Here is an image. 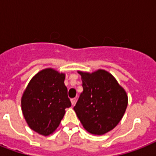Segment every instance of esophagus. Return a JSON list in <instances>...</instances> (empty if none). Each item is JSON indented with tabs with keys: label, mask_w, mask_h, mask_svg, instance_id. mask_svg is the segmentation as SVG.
<instances>
[{
	"label": "esophagus",
	"mask_w": 156,
	"mask_h": 156,
	"mask_svg": "<svg viewBox=\"0 0 156 156\" xmlns=\"http://www.w3.org/2000/svg\"><path fill=\"white\" fill-rule=\"evenodd\" d=\"M70 100H71V104H72V105H74V104H76V98H72Z\"/></svg>",
	"instance_id": "esophagus-1"
}]
</instances>
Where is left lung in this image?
I'll return each instance as SVG.
<instances>
[{
    "instance_id": "1",
    "label": "left lung",
    "mask_w": 156,
    "mask_h": 156,
    "mask_svg": "<svg viewBox=\"0 0 156 156\" xmlns=\"http://www.w3.org/2000/svg\"><path fill=\"white\" fill-rule=\"evenodd\" d=\"M78 73L83 91L73 109L86 130L102 135L115 128L123 117L128 105L127 94L108 71Z\"/></svg>"
}]
</instances>
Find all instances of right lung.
I'll use <instances>...</instances> for the list:
<instances>
[{
	"mask_svg": "<svg viewBox=\"0 0 156 156\" xmlns=\"http://www.w3.org/2000/svg\"><path fill=\"white\" fill-rule=\"evenodd\" d=\"M65 78V73L44 69L31 78L23 92L21 105L24 118L29 127L41 135L52 134L66 108L71 106Z\"/></svg>",
	"mask_w": 156,
	"mask_h": 156,
	"instance_id": "right-lung-1",
	"label": "right lung"
}]
</instances>
